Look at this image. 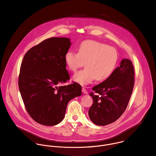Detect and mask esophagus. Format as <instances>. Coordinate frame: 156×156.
<instances>
[{
  "label": "esophagus",
  "mask_w": 156,
  "mask_h": 156,
  "mask_svg": "<svg viewBox=\"0 0 156 156\" xmlns=\"http://www.w3.org/2000/svg\"><path fill=\"white\" fill-rule=\"evenodd\" d=\"M82 92H83L84 94H87V93H88L87 91L86 90V88H85L84 86H83V87H82Z\"/></svg>",
  "instance_id": "esophagus-1"
}]
</instances>
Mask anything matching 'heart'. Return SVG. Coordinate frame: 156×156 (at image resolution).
Here are the masks:
<instances>
[{
  "label": "heart",
  "instance_id": "obj_1",
  "mask_svg": "<svg viewBox=\"0 0 156 156\" xmlns=\"http://www.w3.org/2000/svg\"><path fill=\"white\" fill-rule=\"evenodd\" d=\"M78 51H68L65 55V63L73 72L85 63L86 68L73 76L76 82L84 85L95 79L103 81L113 73L119 58L115 48L96 41L85 40L81 42Z\"/></svg>",
  "mask_w": 156,
  "mask_h": 156
}]
</instances>
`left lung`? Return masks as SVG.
<instances>
[{
	"label": "left lung",
	"mask_w": 156,
	"mask_h": 156,
	"mask_svg": "<svg viewBox=\"0 0 156 156\" xmlns=\"http://www.w3.org/2000/svg\"><path fill=\"white\" fill-rule=\"evenodd\" d=\"M134 84V66L129 60L123 59L107 80L93 87L90 93L93 104L88 111L91 120L104 126L119 119L127 107Z\"/></svg>",
	"instance_id": "1"
}]
</instances>
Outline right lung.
I'll use <instances>...</instances> for the list:
<instances>
[{
  "instance_id": "add662e5",
  "label": "right lung",
  "mask_w": 156,
  "mask_h": 156,
  "mask_svg": "<svg viewBox=\"0 0 156 156\" xmlns=\"http://www.w3.org/2000/svg\"><path fill=\"white\" fill-rule=\"evenodd\" d=\"M70 45L69 38L51 37L29 49L22 60L19 90L28 114L39 124L61 122L69 102L81 95L77 83L60 86L70 80L65 55Z\"/></svg>"
}]
</instances>
